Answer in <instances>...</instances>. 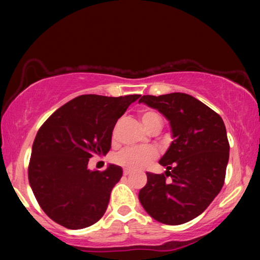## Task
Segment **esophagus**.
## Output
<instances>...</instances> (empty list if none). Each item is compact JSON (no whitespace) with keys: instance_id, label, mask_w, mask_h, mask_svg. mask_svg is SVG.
<instances>
[{"instance_id":"obj_1","label":"esophagus","mask_w":260,"mask_h":260,"mask_svg":"<svg viewBox=\"0 0 260 260\" xmlns=\"http://www.w3.org/2000/svg\"><path fill=\"white\" fill-rule=\"evenodd\" d=\"M130 173H131V172H130V170H129V169H126V168L123 170V174H124V175H125V176H126V175H129V174H130Z\"/></svg>"}]
</instances>
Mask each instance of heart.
Listing matches in <instances>:
<instances>
[{
	"label": "heart",
	"instance_id": "heart-1",
	"mask_svg": "<svg viewBox=\"0 0 260 260\" xmlns=\"http://www.w3.org/2000/svg\"><path fill=\"white\" fill-rule=\"evenodd\" d=\"M141 120L148 131L157 124L162 125L161 117L150 110L141 112ZM156 157L157 151L154 148H126L115 156V161L124 168L137 170L150 165Z\"/></svg>",
	"mask_w": 260,
	"mask_h": 260
}]
</instances>
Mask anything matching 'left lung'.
<instances>
[{
    "mask_svg": "<svg viewBox=\"0 0 260 260\" xmlns=\"http://www.w3.org/2000/svg\"><path fill=\"white\" fill-rule=\"evenodd\" d=\"M138 102L158 110L169 120L174 138L159 159L166 173H147V184L138 194L141 205L166 225L190 221L223 186L230 157L223 120L202 102L181 92L143 95Z\"/></svg>",
    "mask_w": 260,
    "mask_h": 260,
    "instance_id": "obj_1",
    "label": "left lung"
}]
</instances>
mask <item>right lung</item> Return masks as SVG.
I'll list each match as a JSON object with an SVG mask.
<instances>
[{
    "label": "right lung",
    "mask_w": 260,
    "mask_h": 260,
    "mask_svg": "<svg viewBox=\"0 0 260 260\" xmlns=\"http://www.w3.org/2000/svg\"><path fill=\"white\" fill-rule=\"evenodd\" d=\"M140 94H83L59 108L35 137L28 180L46 214L59 225L80 230L104 215L112 188L123 170L110 165L90 170L88 159L106 155L117 120Z\"/></svg>",
    "instance_id": "obj_1"
}]
</instances>
